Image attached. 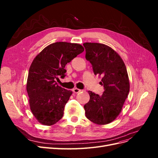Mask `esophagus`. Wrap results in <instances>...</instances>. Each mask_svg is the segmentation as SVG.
Here are the masks:
<instances>
[{"instance_id":"obj_1","label":"esophagus","mask_w":158,"mask_h":158,"mask_svg":"<svg viewBox=\"0 0 158 158\" xmlns=\"http://www.w3.org/2000/svg\"><path fill=\"white\" fill-rule=\"evenodd\" d=\"M82 92V90L78 89V88H75L73 89V92L75 93V94H78V93H79V92Z\"/></svg>"}]
</instances>
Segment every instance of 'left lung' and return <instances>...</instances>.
<instances>
[{
	"mask_svg": "<svg viewBox=\"0 0 158 158\" xmlns=\"http://www.w3.org/2000/svg\"><path fill=\"white\" fill-rule=\"evenodd\" d=\"M85 59L92 64L95 75L102 76L104 92L102 95L89 91V101L84 106L89 121L106 125L121 113L128 96L130 84L123 60L111 47L98 43H85Z\"/></svg>",
	"mask_w": 158,
	"mask_h": 158,
	"instance_id": "8db88e82",
	"label": "left lung"
}]
</instances>
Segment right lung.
<instances>
[{
  "instance_id": "add662e5",
  "label": "right lung",
  "mask_w": 158,
  "mask_h": 158,
  "mask_svg": "<svg viewBox=\"0 0 158 158\" xmlns=\"http://www.w3.org/2000/svg\"><path fill=\"white\" fill-rule=\"evenodd\" d=\"M84 51L77 44L56 42L38 54L30 66L27 92L31 111L44 125H52L63 117L64 109L73 92L56 84L65 77L66 64Z\"/></svg>"
}]
</instances>
